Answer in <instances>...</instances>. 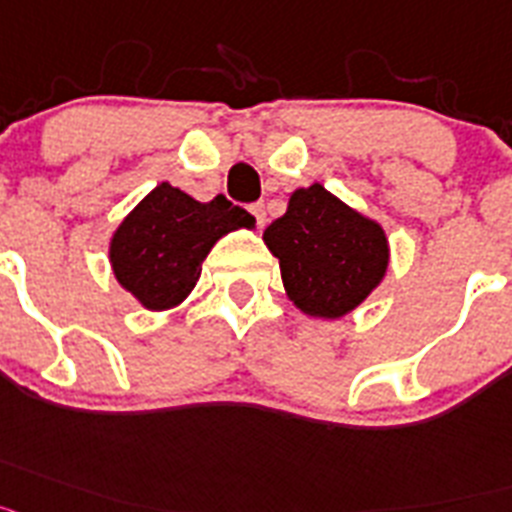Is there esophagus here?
Listing matches in <instances>:
<instances>
[{
	"label": "esophagus",
	"mask_w": 512,
	"mask_h": 512,
	"mask_svg": "<svg viewBox=\"0 0 512 512\" xmlns=\"http://www.w3.org/2000/svg\"><path fill=\"white\" fill-rule=\"evenodd\" d=\"M250 213L252 216H255V221H257V226H265V221H268V213H265V203H252L250 206Z\"/></svg>",
	"instance_id": "1"
}]
</instances>
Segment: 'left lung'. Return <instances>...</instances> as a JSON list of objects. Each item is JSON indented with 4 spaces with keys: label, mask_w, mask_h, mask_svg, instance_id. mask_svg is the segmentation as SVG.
<instances>
[{
    "label": "left lung",
    "mask_w": 512,
    "mask_h": 512,
    "mask_svg": "<svg viewBox=\"0 0 512 512\" xmlns=\"http://www.w3.org/2000/svg\"><path fill=\"white\" fill-rule=\"evenodd\" d=\"M278 257L291 304L314 319H342L384 281L389 237L384 226L314 182L288 193V208L262 231Z\"/></svg>",
    "instance_id": "obj_1"
}]
</instances>
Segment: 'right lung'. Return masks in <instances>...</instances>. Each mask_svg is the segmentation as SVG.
<instances>
[{"label":"right lung","mask_w":512,"mask_h":512,"mask_svg":"<svg viewBox=\"0 0 512 512\" xmlns=\"http://www.w3.org/2000/svg\"><path fill=\"white\" fill-rule=\"evenodd\" d=\"M237 229H255V219L224 195L201 203L170 182H159L115 226L108 244L110 270L146 311L175 309L201 278L213 244Z\"/></svg>","instance_id":"1"}]
</instances>
